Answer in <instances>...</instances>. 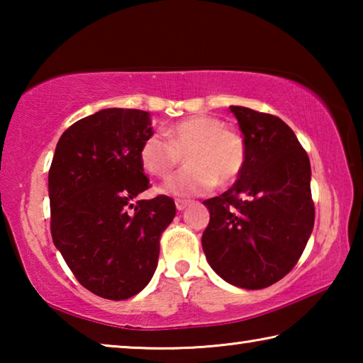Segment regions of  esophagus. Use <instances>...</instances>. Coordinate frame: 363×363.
<instances>
[{"instance_id":"1","label":"esophagus","mask_w":363,"mask_h":363,"mask_svg":"<svg viewBox=\"0 0 363 363\" xmlns=\"http://www.w3.org/2000/svg\"><path fill=\"white\" fill-rule=\"evenodd\" d=\"M189 205H190V201H187V200H176L177 211H184Z\"/></svg>"}]
</instances>
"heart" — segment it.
I'll use <instances>...</instances> for the list:
<instances>
[{
    "mask_svg": "<svg viewBox=\"0 0 363 363\" xmlns=\"http://www.w3.org/2000/svg\"><path fill=\"white\" fill-rule=\"evenodd\" d=\"M164 135L167 138L152 134L139 150L143 167L157 177L169 176L186 155L189 164L163 184L164 194L199 195L211 190L216 182L229 186L247 162V147L240 134L227 130L216 116L192 115L177 121Z\"/></svg>",
    "mask_w": 363,
    "mask_h": 363,
    "instance_id": "heart-1",
    "label": "heart"
}]
</instances>
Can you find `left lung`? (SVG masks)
Instances as JSON below:
<instances>
[{
	"label": "left lung",
	"mask_w": 363,
	"mask_h": 363,
	"mask_svg": "<svg viewBox=\"0 0 363 363\" xmlns=\"http://www.w3.org/2000/svg\"><path fill=\"white\" fill-rule=\"evenodd\" d=\"M247 147L237 182L205 200L210 224L201 237L206 261L227 284L261 290L284 279L314 229L311 163L279 116L230 106Z\"/></svg>",
	"instance_id": "8db88e82"
}]
</instances>
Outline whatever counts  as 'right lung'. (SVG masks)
Wrapping results in <instances>:
<instances>
[{
	"instance_id": "1",
	"label": "right lung",
	"mask_w": 363,
	"mask_h": 363,
	"mask_svg": "<svg viewBox=\"0 0 363 363\" xmlns=\"http://www.w3.org/2000/svg\"><path fill=\"white\" fill-rule=\"evenodd\" d=\"M150 113L104 108L60 136L49 169L52 242L84 288L121 301L155 274L160 235L176 216L173 199L138 200L149 189L139 150Z\"/></svg>"
}]
</instances>
